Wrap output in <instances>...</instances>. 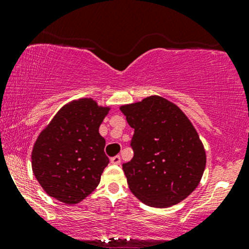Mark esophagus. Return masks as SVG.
<instances>
[{"instance_id": "34e87169", "label": "esophagus", "mask_w": 249, "mask_h": 249, "mask_svg": "<svg viewBox=\"0 0 249 249\" xmlns=\"http://www.w3.org/2000/svg\"><path fill=\"white\" fill-rule=\"evenodd\" d=\"M110 160H111V162H112V164L119 165V164H121L122 159H121V157H119V156H116V157H112V158H111Z\"/></svg>"}]
</instances>
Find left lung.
I'll list each match as a JSON object with an SVG mask.
<instances>
[{
	"instance_id": "obj_1",
	"label": "left lung",
	"mask_w": 249,
	"mask_h": 249,
	"mask_svg": "<svg viewBox=\"0 0 249 249\" xmlns=\"http://www.w3.org/2000/svg\"><path fill=\"white\" fill-rule=\"evenodd\" d=\"M134 133L133 158L123 164L131 192L151 207L179 204L196 190L206 152L196 128L172 102L150 96L121 107Z\"/></svg>"
}]
</instances>
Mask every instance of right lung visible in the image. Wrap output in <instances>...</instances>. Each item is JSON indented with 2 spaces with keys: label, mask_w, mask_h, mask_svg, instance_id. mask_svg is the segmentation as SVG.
Instances as JSON below:
<instances>
[{
  "label": "right lung",
  "mask_w": 249,
  "mask_h": 249,
  "mask_svg": "<svg viewBox=\"0 0 249 249\" xmlns=\"http://www.w3.org/2000/svg\"><path fill=\"white\" fill-rule=\"evenodd\" d=\"M110 107L92 98L65 104L39 133L31 166L43 190L64 204H78L101 181L108 158L99 126Z\"/></svg>",
  "instance_id": "right-lung-1"
}]
</instances>
